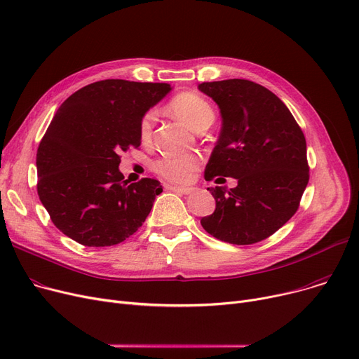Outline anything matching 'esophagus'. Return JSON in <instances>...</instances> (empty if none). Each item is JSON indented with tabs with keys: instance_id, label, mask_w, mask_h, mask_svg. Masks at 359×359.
<instances>
[{
	"instance_id": "34e87169",
	"label": "esophagus",
	"mask_w": 359,
	"mask_h": 359,
	"mask_svg": "<svg viewBox=\"0 0 359 359\" xmlns=\"http://www.w3.org/2000/svg\"><path fill=\"white\" fill-rule=\"evenodd\" d=\"M167 189H170V191H173V192H176V194H179V195H191V194H194V192H195V189H194V187H179V186H167Z\"/></svg>"
}]
</instances>
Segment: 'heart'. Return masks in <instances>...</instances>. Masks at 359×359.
<instances>
[{
    "label": "heart",
    "instance_id": "1",
    "mask_svg": "<svg viewBox=\"0 0 359 359\" xmlns=\"http://www.w3.org/2000/svg\"><path fill=\"white\" fill-rule=\"evenodd\" d=\"M177 118H180L187 126L198 129L205 123H212L214 110L211 104L195 93H180L168 104ZM154 113L147 111L140 121V138L142 142H148L153 135ZM199 160L195 156L163 157L154 164L156 172L170 182H186L198 168Z\"/></svg>",
    "mask_w": 359,
    "mask_h": 359
}]
</instances>
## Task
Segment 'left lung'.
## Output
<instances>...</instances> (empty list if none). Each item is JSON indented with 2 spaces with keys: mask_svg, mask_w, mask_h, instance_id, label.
Wrapping results in <instances>:
<instances>
[{
  "mask_svg": "<svg viewBox=\"0 0 359 359\" xmlns=\"http://www.w3.org/2000/svg\"><path fill=\"white\" fill-rule=\"evenodd\" d=\"M199 90L212 97L222 116L205 180H238L230 191L208 187L217 206L201 224L221 241L259 243L298 210L310 179L304 134L284 102L260 84L231 79L202 83Z\"/></svg>",
  "mask_w": 359,
  "mask_h": 359,
  "instance_id": "obj_1",
  "label": "left lung"
}]
</instances>
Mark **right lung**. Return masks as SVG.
Wrapping results in <instances>:
<instances>
[{"label": "right lung", "instance_id": "right-lung-1", "mask_svg": "<svg viewBox=\"0 0 359 359\" xmlns=\"http://www.w3.org/2000/svg\"><path fill=\"white\" fill-rule=\"evenodd\" d=\"M172 90L165 83L102 80L56 110L37 148V195L55 227L87 248H106L134 234L163 186L128 183L121 154L141 145L144 113Z\"/></svg>", "mask_w": 359, "mask_h": 359}]
</instances>
